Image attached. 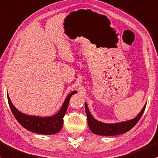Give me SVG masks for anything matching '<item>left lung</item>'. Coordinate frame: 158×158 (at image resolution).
<instances>
[{
  "label": "left lung",
  "mask_w": 158,
  "mask_h": 158,
  "mask_svg": "<svg viewBox=\"0 0 158 158\" xmlns=\"http://www.w3.org/2000/svg\"><path fill=\"white\" fill-rule=\"evenodd\" d=\"M146 104L140 113L135 118H134L131 120H128V121L122 122V123H112V124H106V123H101L97 120H96L92 115L90 114V111L88 110L87 103H85V111L87 117V123H88V126L90 128L92 132L94 134L99 135H118L123 134L131 129L136 124L139 119L141 118V115L145 109Z\"/></svg>",
  "instance_id": "8db88e82"
}]
</instances>
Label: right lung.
<instances>
[{
    "instance_id": "right-lung-1",
    "label": "right lung",
    "mask_w": 158,
    "mask_h": 158,
    "mask_svg": "<svg viewBox=\"0 0 158 158\" xmlns=\"http://www.w3.org/2000/svg\"><path fill=\"white\" fill-rule=\"evenodd\" d=\"M76 93H77L76 91L71 92L66 97L62 107L58 111V113L53 116L50 117H40L23 114L14 107V106L13 105L10 100L8 94L7 100L13 114L23 127H24L29 131L38 133V134L53 135L58 132L62 128L63 123H64L63 118H64L66 111H67L69 100L71 96Z\"/></svg>"
}]
</instances>
